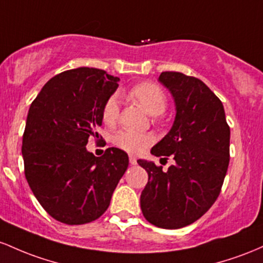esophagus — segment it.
Listing matches in <instances>:
<instances>
[{"instance_id": "34e87169", "label": "esophagus", "mask_w": 263, "mask_h": 263, "mask_svg": "<svg viewBox=\"0 0 263 263\" xmlns=\"http://www.w3.org/2000/svg\"><path fill=\"white\" fill-rule=\"evenodd\" d=\"M129 161H130L132 165H137V159H135L133 155L129 156Z\"/></svg>"}]
</instances>
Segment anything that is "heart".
I'll list each match as a JSON object with an SVG mask.
<instances>
[{
	"label": "heart",
	"mask_w": 263,
	"mask_h": 263,
	"mask_svg": "<svg viewBox=\"0 0 263 263\" xmlns=\"http://www.w3.org/2000/svg\"><path fill=\"white\" fill-rule=\"evenodd\" d=\"M132 102L141 105L150 116H160L167 107L166 94L158 84L141 82L132 87L125 94ZM119 118V105L116 97H110L103 105L102 119L107 125H114ZM111 141L119 149L128 153H140L154 141V137L144 133L119 130L111 138Z\"/></svg>",
	"instance_id": "obj_1"
}]
</instances>
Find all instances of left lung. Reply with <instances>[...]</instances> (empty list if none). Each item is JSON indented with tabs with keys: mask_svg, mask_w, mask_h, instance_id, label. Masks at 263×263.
<instances>
[{
	"mask_svg": "<svg viewBox=\"0 0 263 263\" xmlns=\"http://www.w3.org/2000/svg\"><path fill=\"white\" fill-rule=\"evenodd\" d=\"M159 81L175 99L176 117L152 154L171 155L175 165L164 171L138 160L149 176L140 206L150 223L173 230L195 222L219 197L230 161V126L221 100L199 78L163 72Z\"/></svg>",
	"mask_w": 263,
	"mask_h": 263,
	"instance_id": "1",
	"label": "left lung"
}]
</instances>
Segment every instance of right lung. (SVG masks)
I'll list each match as a JSON object with an SVG mask.
<instances>
[{
    "instance_id": "obj_1",
    "label": "right lung",
    "mask_w": 263,
    "mask_h": 263,
    "mask_svg": "<svg viewBox=\"0 0 263 263\" xmlns=\"http://www.w3.org/2000/svg\"><path fill=\"white\" fill-rule=\"evenodd\" d=\"M118 81L97 68L66 70L49 79L29 107L22 140L25 175L38 202L60 222L99 219L128 169L123 150L108 147L94 156L85 147L89 137L99 138L103 105Z\"/></svg>"
}]
</instances>
